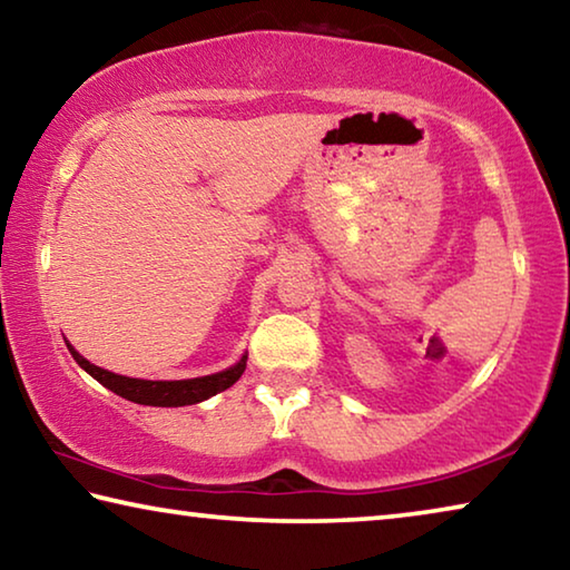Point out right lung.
Returning a JSON list of instances; mask_svg holds the SVG:
<instances>
[{
    "mask_svg": "<svg viewBox=\"0 0 570 570\" xmlns=\"http://www.w3.org/2000/svg\"><path fill=\"white\" fill-rule=\"evenodd\" d=\"M67 350L75 356V362L82 366L85 372L92 374L102 387L110 392L120 394V397L138 402V404H150V407H183V404H196L204 402L214 394L228 390L240 374L246 370V356H240V362L228 366L226 372L208 374V377H196V380H178V382H150V380H132L122 377V374H112L108 370H100V366L90 364L82 354H77L70 344Z\"/></svg>",
    "mask_w": 570,
    "mask_h": 570,
    "instance_id": "add662e5",
    "label": "right lung"
}]
</instances>
